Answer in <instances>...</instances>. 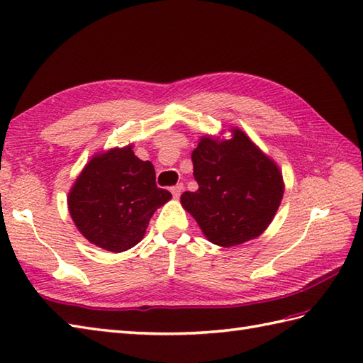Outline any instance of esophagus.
Returning <instances> with one entry per match:
<instances>
[{"label":"esophagus","instance_id":"34e87169","mask_svg":"<svg viewBox=\"0 0 363 363\" xmlns=\"http://www.w3.org/2000/svg\"><path fill=\"white\" fill-rule=\"evenodd\" d=\"M182 190H184V186H182V184H176L174 187H172V194H173V196L177 199V198L181 196Z\"/></svg>","mask_w":363,"mask_h":363}]
</instances>
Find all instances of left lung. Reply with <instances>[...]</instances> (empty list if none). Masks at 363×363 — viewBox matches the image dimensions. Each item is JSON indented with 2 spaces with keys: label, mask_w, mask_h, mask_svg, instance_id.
I'll return each instance as SVG.
<instances>
[{
  "label": "left lung",
  "mask_w": 363,
  "mask_h": 363,
  "mask_svg": "<svg viewBox=\"0 0 363 363\" xmlns=\"http://www.w3.org/2000/svg\"><path fill=\"white\" fill-rule=\"evenodd\" d=\"M229 138L203 135L191 152L196 191L181 204L213 245L230 248L257 238L273 221L284 196L282 172L242 129Z\"/></svg>",
  "instance_id": "8db88e82"
}]
</instances>
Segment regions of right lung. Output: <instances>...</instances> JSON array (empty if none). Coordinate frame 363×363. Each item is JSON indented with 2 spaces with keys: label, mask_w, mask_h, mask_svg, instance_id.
Wrapping results in <instances>:
<instances>
[{
  "label": "right lung",
  "mask_w": 363,
  "mask_h": 363,
  "mask_svg": "<svg viewBox=\"0 0 363 363\" xmlns=\"http://www.w3.org/2000/svg\"><path fill=\"white\" fill-rule=\"evenodd\" d=\"M134 145L96 152L68 191L67 203L79 233L111 252L130 250L142 240L150 220L172 199L156 186L150 160L138 159Z\"/></svg>",
  "instance_id": "add662e5"
}]
</instances>
